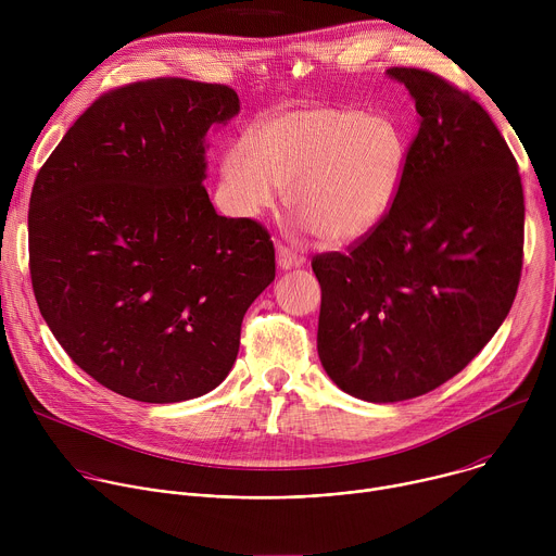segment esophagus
Returning <instances> with one entry per match:
<instances>
[{"instance_id":"1","label":"esophagus","mask_w":556,"mask_h":556,"mask_svg":"<svg viewBox=\"0 0 556 556\" xmlns=\"http://www.w3.org/2000/svg\"><path fill=\"white\" fill-rule=\"evenodd\" d=\"M277 266H279V270H292V268L303 266V257L292 253L286 247H277Z\"/></svg>"}]
</instances>
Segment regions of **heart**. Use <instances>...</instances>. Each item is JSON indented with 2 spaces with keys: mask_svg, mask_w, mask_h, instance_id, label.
Instances as JSON below:
<instances>
[{
  "mask_svg": "<svg viewBox=\"0 0 556 556\" xmlns=\"http://www.w3.org/2000/svg\"><path fill=\"white\" fill-rule=\"evenodd\" d=\"M407 140L389 116L303 108L268 116L222 163L230 208L262 217L288 187V204L321 242L350 247L387 217L401 189Z\"/></svg>",
  "mask_w": 556,
  "mask_h": 556,
  "instance_id": "heart-1",
  "label": "heart"
}]
</instances>
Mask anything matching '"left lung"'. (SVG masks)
<instances>
[{
	"instance_id": "left-lung-1",
	"label": "left lung",
	"mask_w": 556,
	"mask_h": 556,
	"mask_svg": "<svg viewBox=\"0 0 556 556\" xmlns=\"http://www.w3.org/2000/svg\"><path fill=\"white\" fill-rule=\"evenodd\" d=\"M418 112L395 200L361 244L312 260L316 350L332 382L401 403L459 374L500 330L523 260V189L486 110L444 78L384 72Z\"/></svg>"
}]
</instances>
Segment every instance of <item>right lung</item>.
<instances>
[{"label":"right lung","mask_w":556,"mask_h":556,"mask_svg":"<svg viewBox=\"0 0 556 556\" xmlns=\"http://www.w3.org/2000/svg\"><path fill=\"white\" fill-rule=\"evenodd\" d=\"M240 114L226 86L153 78L101 97L37 174L35 299L67 356L138 403L213 391L275 279L270 235L208 200L206 136Z\"/></svg>","instance_id":"add662e5"}]
</instances>
